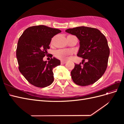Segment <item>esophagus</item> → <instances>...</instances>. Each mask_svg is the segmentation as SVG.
<instances>
[{"label":"esophagus","instance_id":"1","mask_svg":"<svg viewBox=\"0 0 124 124\" xmlns=\"http://www.w3.org/2000/svg\"><path fill=\"white\" fill-rule=\"evenodd\" d=\"M65 63H66V62H65V61H61V64H62V65H63V64H65Z\"/></svg>","mask_w":124,"mask_h":124}]
</instances>
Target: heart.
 <instances>
[{
  "mask_svg": "<svg viewBox=\"0 0 124 124\" xmlns=\"http://www.w3.org/2000/svg\"><path fill=\"white\" fill-rule=\"evenodd\" d=\"M71 54V52L68 50L59 49L56 51L55 55L56 57L62 60L65 59L67 56Z\"/></svg>",
  "mask_w": 124,
  "mask_h": 124,
  "instance_id": "heart-1",
  "label": "heart"
}]
</instances>
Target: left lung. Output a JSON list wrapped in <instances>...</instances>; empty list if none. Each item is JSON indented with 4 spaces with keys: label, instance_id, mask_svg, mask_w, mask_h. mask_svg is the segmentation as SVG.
Instances as JSON below:
<instances>
[{
    "label": "left lung",
    "instance_id": "left-lung-1",
    "mask_svg": "<svg viewBox=\"0 0 124 124\" xmlns=\"http://www.w3.org/2000/svg\"><path fill=\"white\" fill-rule=\"evenodd\" d=\"M66 32L80 40L77 56L83 58L82 63H74L71 72L73 81L82 86L93 84L103 76L108 66L110 48L106 37L98 29L85 26L69 28Z\"/></svg>",
    "mask_w": 124,
    "mask_h": 124
}]
</instances>
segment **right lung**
Wrapping results in <instances>:
<instances>
[{
  "label": "right lung",
  "instance_id": "obj_1",
  "mask_svg": "<svg viewBox=\"0 0 124 124\" xmlns=\"http://www.w3.org/2000/svg\"><path fill=\"white\" fill-rule=\"evenodd\" d=\"M61 32L44 25L33 26L26 29L20 37L16 53L18 69L32 85L43 88L53 82V69L61 65V62L52 58V54L48 62L43 58L50 48L52 38Z\"/></svg>",
  "mask_w": 124,
  "mask_h": 124
}]
</instances>
